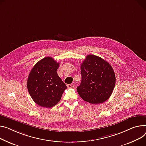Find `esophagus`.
Listing matches in <instances>:
<instances>
[{
	"label": "esophagus",
	"mask_w": 146,
	"mask_h": 146,
	"mask_svg": "<svg viewBox=\"0 0 146 146\" xmlns=\"http://www.w3.org/2000/svg\"><path fill=\"white\" fill-rule=\"evenodd\" d=\"M74 86V84L73 83L67 84V87H68V88H72V87H73Z\"/></svg>",
	"instance_id": "esophagus-1"
}]
</instances>
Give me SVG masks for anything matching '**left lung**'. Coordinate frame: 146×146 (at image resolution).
<instances>
[{
    "label": "left lung",
    "mask_w": 146,
    "mask_h": 146,
    "mask_svg": "<svg viewBox=\"0 0 146 146\" xmlns=\"http://www.w3.org/2000/svg\"><path fill=\"white\" fill-rule=\"evenodd\" d=\"M82 82L77 87L79 94L91 104H100L111 95L115 77L111 66L102 58L89 54L81 64Z\"/></svg>",
    "instance_id": "left-lung-1"
}]
</instances>
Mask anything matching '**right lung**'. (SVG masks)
<instances>
[{"instance_id":"obj_1","label":"right lung","mask_w":146,"mask_h":146,"mask_svg":"<svg viewBox=\"0 0 146 146\" xmlns=\"http://www.w3.org/2000/svg\"><path fill=\"white\" fill-rule=\"evenodd\" d=\"M59 62L46 57L32 68L28 76L27 89L33 101L38 106L51 108L57 104L67 89L58 76Z\"/></svg>"}]
</instances>
